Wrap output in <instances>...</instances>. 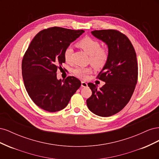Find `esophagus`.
Wrapping results in <instances>:
<instances>
[{
	"instance_id": "esophagus-1",
	"label": "esophagus",
	"mask_w": 159,
	"mask_h": 159,
	"mask_svg": "<svg viewBox=\"0 0 159 159\" xmlns=\"http://www.w3.org/2000/svg\"><path fill=\"white\" fill-rule=\"evenodd\" d=\"M88 86V84L85 82V81H81V87L82 88H86Z\"/></svg>"
}]
</instances>
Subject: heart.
<instances>
[{
    "label": "heart",
    "instance_id": "obj_1",
    "mask_svg": "<svg viewBox=\"0 0 159 159\" xmlns=\"http://www.w3.org/2000/svg\"><path fill=\"white\" fill-rule=\"evenodd\" d=\"M77 46L89 55V61L95 67H103L108 60L109 50L106 48L101 47L99 41L89 37H85L80 40ZM72 53L70 46L67 47L64 52V57L66 61H70ZM93 71L91 67H76L73 70L74 74L81 79H86Z\"/></svg>",
    "mask_w": 159,
    "mask_h": 159
}]
</instances>
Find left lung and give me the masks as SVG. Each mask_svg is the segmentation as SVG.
<instances>
[{"label": "left lung", "instance_id": "obj_1", "mask_svg": "<svg viewBox=\"0 0 159 159\" xmlns=\"http://www.w3.org/2000/svg\"><path fill=\"white\" fill-rule=\"evenodd\" d=\"M91 34L107 45L109 58L97 77L105 84L98 89L88 83L92 95L86 103L94 114L109 117L122 110L134 92L138 80L137 55L131 41L121 32L100 30Z\"/></svg>", "mask_w": 159, "mask_h": 159}]
</instances>
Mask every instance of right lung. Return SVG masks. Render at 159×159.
<instances>
[{
	"mask_svg": "<svg viewBox=\"0 0 159 159\" xmlns=\"http://www.w3.org/2000/svg\"><path fill=\"white\" fill-rule=\"evenodd\" d=\"M84 32L48 28L38 32L28 46L22 61V78L28 95L41 109L49 112L64 109L81 86L74 76L58 80L56 71L66 61L65 49Z\"/></svg>",
	"mask_w": 159,
	"mask_h": 159,
	"instance_id": "1",
	"label": "right lung"
}]
</instances>
